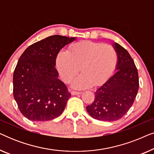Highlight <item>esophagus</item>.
I'll return each mask as SVG.
<instances>
[{"instance_id":"34e87169","label":"esophagus","mask_w":154,"mask_h":154,"mask_svg":"<svg viewBox=\"0 0 154 154\" xmlns=\"http://www.w3.org/2000/svg\"><path fill=\"white\" fill-rule=\"evenodd\" d=\"M81 92H76V91H71V94L72 95H78V94H81Z\"/></svg>"}]
</instances>
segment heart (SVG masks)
Listing matches in <instances>:
<instances>
[{"label":"heart","mask_w":154,"mask_h":154,"mask_svg":"<svg viewBox=\"0 0 154 154\" xmlns=\"http://www.w3.org/2000/svg\"><path fill=\"white\" fill-rule=\"evenodd\" d=\"M117 62L112 46L92 41H82L71 45L68 52L61 50L56 57V66L63 81L72 83L76 89L98 86L110 77Z\"/></svg>","instance_id":"heart-1"}]
</instances>
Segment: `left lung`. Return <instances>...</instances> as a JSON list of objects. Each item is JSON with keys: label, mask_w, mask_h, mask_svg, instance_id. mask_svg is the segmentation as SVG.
<instances>
[{"label": "left lung", "mask_w": 154, "mask_h": 154, "mask_svg": "<svg viewBox=\"0 0 154 154\" xmlns=\"http://www.w3.org/2000/svg\"><path fill=\"white\" fill-rule=\"evenodd\" d=\"M112 45L117 54L116 72L96 90L94 102L86 106L93 119L109 122L126 114L139 89L138 71L131 56L119 43Z\"/></svg>", "instance_id": "obj_1"}]
</instances>
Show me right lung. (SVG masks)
Instances as JSON below:
<instances>
[{"label": "right lung", "instance_id": "1", "mask_svg": "<svg viewBox=\"0 0 154 154\" xmlns=\"http://www.w3.org/2000/svg\"><path fill=\"white\" fill-rule=\"evenodd\" d=\"M75 40L51 35L29 46L19 59L13 74V95L26 119L48 121L64 111L71 93L58 79L56 57Z\"/></svg>", "mask_w": 154, "mask_h": 154}]
</instances>
